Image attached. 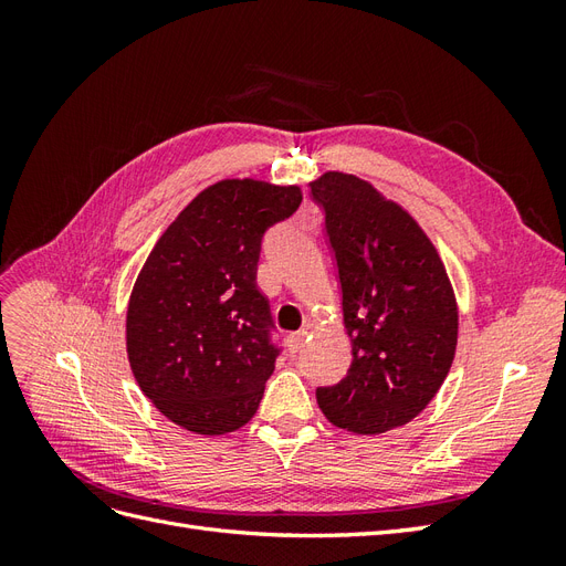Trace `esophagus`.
<instances>
[{
    "label": "esophagus",
    "instance_id": "1",
    "mask_svg": "<svg viewBox=\"0 0 566 566\" xmlns=\"http://www.w3.org/2000/svg\"><path fill=\"white\" fill-rule=\"evenodd\" d=\"M304 339H306V331L287 335V349H290V354H300L302 347H304Z\"/></svg>",
    "mask_w": 566,
    "mask_h": 566
}]
</instances>
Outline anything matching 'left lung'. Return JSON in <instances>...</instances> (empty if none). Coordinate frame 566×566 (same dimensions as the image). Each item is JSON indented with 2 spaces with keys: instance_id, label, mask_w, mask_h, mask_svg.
<instances>
[{
  "instance_id": "left-lung-1",
  "label": "left lung",
  "mask_w": 566,
  "mask_h": 566,
  "mask_svg": "<svg viewBox=\"0 0 566 566\" xmlns=\"http://www.w3.org/2000/svg\"><path fill=\"white\" fill-rule=\"evenodd\" d=\"M337 262L347 378L318 387L335 427L382 434L413 420L447 380L458 345V304L430 238L401 205L345 172L312 181Z\"/></svg>"
}]
</instances>
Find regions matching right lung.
<instances>
[{"instance_id":"add662e5","label":"right lung","mask_w":566,"mask_h":566,"mask_svg":"<svg viewBox=\"0 0 566 566\" xmlns=\"http://www.w3.org/2000/svg\"><path fill=\"white\" fill-rule=\"evenodd\" d=\"M300 202V186L217 181L167 227L134 283L132 373L160 413L188 432L227 434L256 413L281 352L256 262L264 233Z\"/></svg>"}]
</instances>
